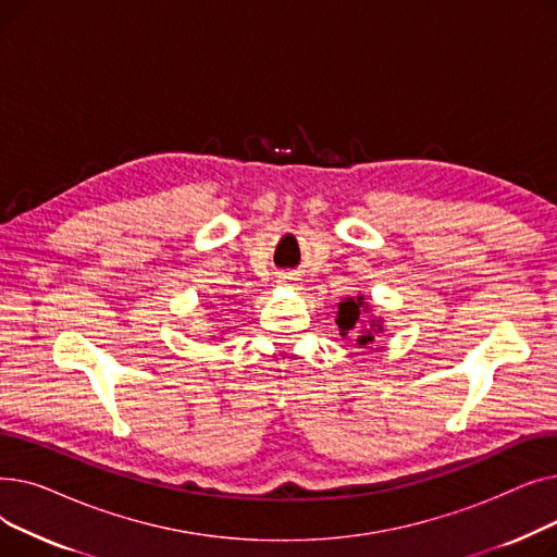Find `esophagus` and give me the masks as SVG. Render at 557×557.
<instances>
[{
	"instance_id": "obj_1",
	"label": "esophagus",
	"mask_w": 557,
	"mask_h": 557,
	"mask_svg": "<svg viewBox=\"0 0 557 557\" xmlns=\"http://www.w3.org/2000/svg\"><path fill=\"white\" fill-rule=\"evenodd\" d=\"M280 284H296L298 282V277L294 275V273H280V280H277Z\"/></svg>"
}]
</instances>
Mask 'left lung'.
Returning a JSON list of instances; mask_svg holds the SVG:
<instances>
[{
	"label": "left lung",
	"instance_id": "obj_1",
	"mask_svg": "<svg viewBox=\"0 0 557 557\" xmlns=\"http://www.w3.org/2000/svg\"><path fill=\"white\" fill-rule=\"evenodd\" d=\"M371 318L368 319L367 315ZM336 325L343 338H347L349 334L357 336V345L366 347L374 341L376 334L384 332V318L382 315H372V309L366 300V296H357V298H345L343 302H338V311H336Z\"/></svg>",
	"mask_w": 557,
	"mask_h": 557
}]
</instances>
